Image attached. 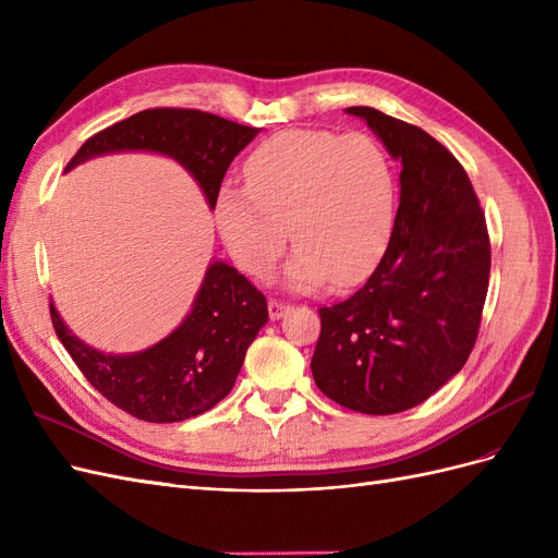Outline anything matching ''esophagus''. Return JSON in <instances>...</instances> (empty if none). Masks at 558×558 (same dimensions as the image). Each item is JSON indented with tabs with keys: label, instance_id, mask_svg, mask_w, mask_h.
Wrapping results in <instances>:
<instances>
[{
	"label": "esophagus",
	"instance_id": "1",
	"mask_svg": "<svg viewBox=\"0 0 558 558\" xmlns=\"http://www.w3.org/2000/svg\"><path fill=\"white\" fill-rule=\"evenodd\" d=\"M291 307L286 305V302H281V300H269L267 302V312H269V318H281L286 312H289Z\"/></svg>",
	"mask_w": 558,
	"mask_h": 558
}]
</instances>
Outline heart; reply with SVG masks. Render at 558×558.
I'll return each mask as SVG.
<instances>
[{
	"mask_svg": "<svg viewBox=\"0 0 558 558\" xmlns=\"http://www.w3.org/2000/svg\"><path fill=\"white\" fill-rule=\"evenodd\" d=\"M246 183L226 185L214 207L221 240L246 275L265 277L289 238L298 246L283 283L295 291L330 279L356 283L381 260L396 218V179L367 134L279 132L246 160Z\"/></svg>",
	"mask_w": 558,
	"mask_h": 558,
	"instance_id": "1",
	"label": "heart"
}]
</instances>
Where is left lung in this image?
Listing matches in <instances>:
<instances>
[{
	"label": "left lung",
	"mask_w": 558,
	"mask_h": 558,
	"mask_svg": "<svg viewBox=\"0 0 558 558\" xmlns=\"http://www.w3.org/2000/svg\"><path fill=\"white\" fill-rule=\"evenodd\" d=\"M400 160L391 240L351 298L320 307L316 386L363 414H398L428 400L465 365L492 272L480 199L428 132L373 107H349Z\"/></svg>",
	"instance_id": "8db88e82"
}]
</instances>
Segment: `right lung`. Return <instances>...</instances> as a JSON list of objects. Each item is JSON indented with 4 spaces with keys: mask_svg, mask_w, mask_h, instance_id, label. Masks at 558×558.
Here are the masks:
<instances>
[{
    "mask_svg": "<svg viewBox=\"0 0 558 558\" xmlns=\"http://www.w3.org/2000/svg\"><path fill=\"white\" fill-rule=\"evenodd\" d=\"M258 132L197 109H146L93 134L66 172L97 156L148 150L177 160L214 209L230 162ZM50 320L81 373L109 402L150 424H174L205 414L232 391L248 344L267 324V300L232 265L214 260L189 316L144 351L88 347L66 328L53 302Z\"/></svg>",
    "mask_w": 558,
    "mask_h": 558,
    "instance_id": "obj_1",
    "label": "right lung"
}]
</instances>
